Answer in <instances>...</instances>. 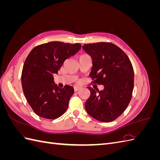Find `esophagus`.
I'll return each mask as SVG.
<instances>
[{
  "label": "esophagus",
  "mask_w": 160,
  "mask_h": 160,
  "mask_svg": "<svg viewBox=\"0 0 160 160\" xmlns=\"http://www.w3.org/2000/svg\"><path fill=\"white\" fill-rule=\"evenodd\" d=\"M80 89H81V88H79V87H78V86H75V87H74V91H75V92L78 91Z\"/></svg>",
  "instance_id": "obj_1"
}]
</instances>
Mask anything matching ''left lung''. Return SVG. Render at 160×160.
Masks as SVG:
<instances>
[{
	"label": "left lung",
	"instance_id": "left-lung-1",
	"mask_svg": "<svg viewBox=\"0 0 160 160\" xmlns=\"http://www.w3.org/2000/svg\"><path fill=\"white\" fill-rule=\"evenodd\" d=\"M91 57L93 67L89 74L95 84L88 87L91 95L85 103L92 118L102 122H111L126 109L131 99L134 83V71L129 57L113 43L97 42L83 46Z\"/></svg>",
	"mask_w": 160,
	"mask_h": 160
}]
</instances>
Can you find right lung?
<instances>
[{
	"mask_svg": "<svg viewBox=\"0 0 160 160\" xmlns=\"http://www.w3.org/2000/svg\"><path fill=\"white\" fill-rule=\"evenodd\" d=\"M81 48L79 43L53 41L35 47L27 56L22 71V88L28 104L38 116L55 119L66 111L74 89L69 85L59 88L55 84L53 75Z\"/></svg>",
	"mask_w": 160,
	"mask_h": 160,
	"instance_id": "1",
	"label": "right lung"
}]
</instances>
